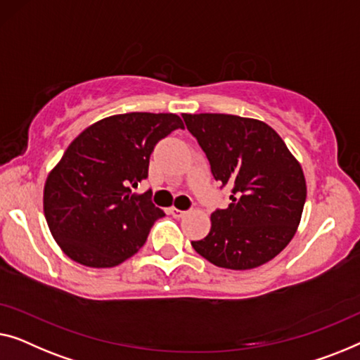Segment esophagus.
<instances>
[{"label":"esophagus","instance_id":"1","mask_svg":"<svg viewBox=\"0 0 360 360\" xmlns=\"http://www.w3.org/2000/svg\"><path fill=\"white\" fill-rule=\"evenodd\" d=\"M169 214L174 217V219H182V217H184L187 212L186 210H179V209H176V207H171L169 209Z\"/></svg>","mask_w":360,"mask_h":360}]
</instances>
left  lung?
<instances>
[{
    "label": "left lung",
    "instance_id": "1",
    "mask_svg": "<svg viewBox=\"0 0 360 360\" xmlns=\"http://www.w3.org/2000/svg\"><path fill=\"white\" fill-rule=\"evenodd\" d=\"M209 158L212 174L231 187L226 209L192 248L233 271L259 267L279 255L302 220L307 182L302 165L266 122L231 114H182Z\"/></svg>",
    "mask_w": 360,
    "mask_h": 360
}]
</instances>
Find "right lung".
Returning a JSON list of instances; mask_svg holds the SVG:
<instances>
[{"instance_id": "1", "label": "right lung", "mask_w": 360, "mask_h": 360, "mask_svg": "<svg viewBox=\"0 0 360 360\" xmlns=\"http://www.w3.org/2000/svg\"><path fill=\"white\" fill-rule=\"evenodd\" d=\"M184 124L176 114L129 112L101 119L68 145L44 186V214L53 240L86 267H114L145 245L165 212L150 192L130 187L148 178L150 155Z\"/></svg>"}]
</instances>
